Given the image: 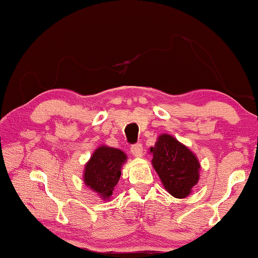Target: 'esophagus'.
I'll list each match as a JSON object with an SVG mask.
<instances>
[{"instance_id": "obj_1", "label": "esophagus", "mask_w": 258, "mask_h": 258, "mask_svg": "<svg viewBox=\"0 0 258 258\" xmlns=\"http://www.w3.org/2000/svg\"><path fill=\"white\" fill-rule=\"evenodd\" d=\"M130 151H132V154L135 157H142L143 156V146L141 143L134 144V146H132V148H130Z\"/></svg>"}]
</instances>
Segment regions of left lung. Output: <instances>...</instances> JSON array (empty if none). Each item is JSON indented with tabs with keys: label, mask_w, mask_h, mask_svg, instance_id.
Here are the masks:
<instances>
[{
	"label": "left lung",
	"mask_w": 258,
	"mask_h": 258,
	"mask_svg": "<svg viewBox=\"0 0 258 258\" xmlns=\"http://www.w3.org/2000/svg\"><path fill=\"white\" fill-rule=\"evenodd\" d=\"M150 154L164 189L176 199L189 196L200 179L201 164L196 155L169 134L158 136Z\"/></svg>",
	"instance_id": "obj_1"
}]
</instances>
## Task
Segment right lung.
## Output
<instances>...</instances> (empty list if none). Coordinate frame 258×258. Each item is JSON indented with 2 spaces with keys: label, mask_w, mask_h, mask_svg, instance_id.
I'll return each mask as SVG.
<instances>
[{
  "label": "right lung",
  "mask_w": 258,
  "mask_h": 258,
  "mask_svg": "<svg viewBox=\"0 0 258 258\" xmlns=\"http://www.w3.org/2000/svg\"><path fill=\"white\" fill-rule=\"evenodd\" d=\"M122 150L102 144L95 149L84 165L83 181L103 201H110L116 184L121 177L122 165L126 162Z\"/></svg>",
  "instance_id": "add662e5"
}]
</instances>
